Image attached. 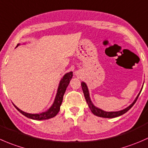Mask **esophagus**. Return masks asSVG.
<instances>
[{
	"label": "esophagus",
	"mask_w": 148,
	"mask_h": 148,
	"mask_svg": "<svg viewBox=\"0 0 148 148\" xmlns=\"http://www.w3.org/2000/svg\"><path fill=\"white\" fill-rule=\"evenodd\" d=\"M80 73L79 72V71H76V72H75L76 75H80Z\"/></svg>",
	"instance_id": "obj_1"
}]
</instances>
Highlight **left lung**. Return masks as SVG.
<instances>
[{"label": "left lung", "mask_w": 148, "mask_h": 148, "mask_svg": "<svg viewBox=\"0 0 148 148\" xmlns=\"http://www.w3.org/2000/svg\"><path fill=\"white\" fill-rule=\"evenodd\" d=\"M81 86H82V89H83V93H84L85 99H86V102H87L88 105L89 109H90L92 113H93L94 115H96V116H100V117H103V118H114V117H116V116H121V115L125 114L126 112H128V111L132 107L133 105L135 103L136 101L137 100L139 95L140 94V92H141L140 91V93H139V94L137 95V96L136 97L135 100L133 101V103H132V104H130L128 107H127L126 109H123V110L119 111V112H105V111L102 110V109H99V108L96 107V106L93 104V103H92L91 100H90V96H89L88 89L87 86H86V84L84 83V82H82Z\"/></svg>", "instance_id": "left-lung-1"}]
</instances>
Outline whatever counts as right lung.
<instances>
[{
	"instance_id": "right-lung-1",
	"label": "right lung",
	"mask_w": 148,
	"mask_h": 148,
	"mask_svg": "<svg viewBox=\"0 0 148 148\" xmlns=\"http://www.w3.org/2000/svg\"><path fill=\"white\" fill-rule=\"evenodd\" d=\"M18 45H19V44L17 45V47H18ZM72 77L73 72L68 73H66L63 77H62L60 82L58 92H57V94L56 96H55V101H54L53 104H52V106H51L47 111H46V112H42V113L40 114H29L21 111V109H18V108L16 106H15L14 104V106H15L16 109L20 113H21L23 115H24L26 117L29 118V119H34V120H44V119H50V118L54 117V116H56V115L58 114V112H59L60 109V106L61 104H62L64 93H65V90H66L67 87H68V86L69 85L70 80H71Z\"/></svg>"
}]
</instances>
